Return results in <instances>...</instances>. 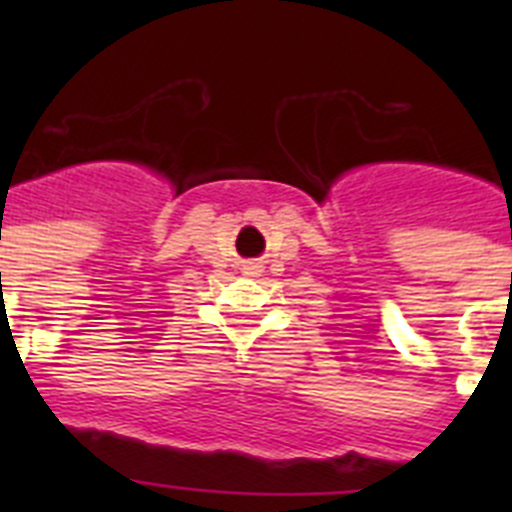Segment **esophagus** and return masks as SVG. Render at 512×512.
Listing matches in <instances>:
<instances>
[{"label":"esophagus","instance_id":"obj_1","mask_svg":"<svg viewBox=\"0 0 512 512\" xmlns=\"http://www.w3.org/2000/svg\"><path fill=\"white\" fill-rule=\"evenodd\" d=\"M261 271H264V269H261L259 264H251V266H248V269H246V274H251V277H259Z\"/></svg>","mask_w":512,"mask_h":512}]
</instances>
